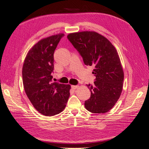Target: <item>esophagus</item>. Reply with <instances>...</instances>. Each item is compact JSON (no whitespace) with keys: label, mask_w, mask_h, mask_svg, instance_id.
I'll return each mask as SVG.
<instances>
[{"label":"esophagus","mask_w":149,"mask_h":149,"mask_svg":"<svg viewBox=\"0 0 149 149\" xmlns=\"http://www.w3.org/2000/svg\"><path fill=\"white\" fill-rule=\"evenodd\" d=\"M78 87H79V86H78V85H72V86H71V88L73 89H77Z\"/></svg>","instance_id":"1"}]
</instances>
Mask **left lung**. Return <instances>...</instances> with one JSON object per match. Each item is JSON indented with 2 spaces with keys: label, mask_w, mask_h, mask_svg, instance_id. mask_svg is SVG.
I'll return each instance as SVG.
<instances>
[{
  "label": "left lung",
  "mask_w": 149,
  "mask_h": 149,
  "mask_svg": "<svg viewBox=\"0 0 149 149\" xmlns=\"http://www.w3.org/2000/svg\"><path fill=\"white\" fill-rule=\"evenodd\" d=\"M68 39L83 58L93 66L94 84H87L91 97L84 106L92 113H105L115 105L123 90L124 72L116 48L106 38L95 31L70 33Z\"/></svg>",
  "instance_id": "1"
}]
</instances>
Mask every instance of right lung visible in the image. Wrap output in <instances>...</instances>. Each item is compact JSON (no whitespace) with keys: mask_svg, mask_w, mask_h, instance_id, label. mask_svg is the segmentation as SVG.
I'll use <instances>...</instances> for the list:
<instances>
[{"mask_svg":"<svg viewBox=\"0 0 149 149\" xmlns=\"http://www.w3.org/2000/svg\"><path fill=\"white\" fill-rule=\"evenodd\" d=\"M64 35H52L36 43L26 55L22 68L26 96L35 109L44 116L60 113L70 97V84L52 82L54 52Z\"/></svg>","mask_w":149,"mask_h":149,"instance_id":"add662e5","label":"right lung"}]
</instances>
